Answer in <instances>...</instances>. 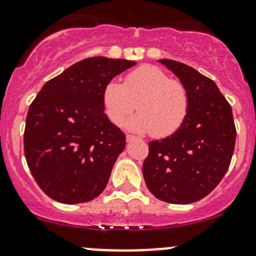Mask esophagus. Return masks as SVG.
<instances>
[{
	"mask_svg": "<svg viewBox=\"0 0 256 256\" xmlns=\"http://www.w3.org/2000/svg\"><path fill=\"white\" fill-rule=\"evenodd\" d=\"M135 139V138L132 136V135H126V142H132V140Z\"/></svg>",
	"mask_w": 256,
	"mask_h": 256,
	"instance_id": "34e87169",
	"label": "esophagus"
}]
</instances>
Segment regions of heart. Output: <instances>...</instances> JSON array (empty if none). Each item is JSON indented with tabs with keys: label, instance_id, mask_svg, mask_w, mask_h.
Here are the masks:
<instances>
[{
	"label": "heart",
	"instance_id": "heart-1",
	"mask_svg": "<svg viewBox=\"0 0 256 256\" xmlns=\"http://www.w3.org/2000/svg\"><path fill=\"white\" fill-rule=\"evenodd\" d=\"M102 102L107 117L117 126L134 111L136 103L139 114L126 121V128L167 138L185 121L188 94L181 82L170 79L160 68L144 65L131 71L124 84L118 80L108 82L103 88Z\"/></svg>",
	"mask_w": 256,
	"mask_h": 256
}]
</instances>
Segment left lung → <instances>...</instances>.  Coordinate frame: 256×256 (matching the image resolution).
Wrapping results in <instances>:
<instances>
[{"instance_id":"8db88e82","label":"left lung","mask_w":256,"mask_h":256,"mask_svg":"<svg viewBox=\"0 0 256 256\" xmlns=\"http://www.w3.org/2000/svg\"><path fill=\"white\" fill-rule=\"evenodd\" d=\"M158 62L186 88L188 110L176 132L149 142L142 176L156 199L190 204L206 196L228 170L236 140L234 116L213 80L182 62Z\"/></svg>"}]
</instances>
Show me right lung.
I'll return each mask as SVG.
<instances>
[{
	"mask_svg": "<svg viewBox=\"0 0 256 256\" xmlns=\"http://www.w3.org/2000/svg\"><path fill=\"white\" fill-rule=\"evenodd\" d=\"M135 61L90 57L42 86L24 132L28 166L39 188L64 204L90 202L104 190L125 134L110 121L103 88Z\"/></svg>",
	"mask_w": 256,
	"mask_h": 256,
	"instance_id": "right-lung-1",
	"label": "right lung"
}]
</instances>
